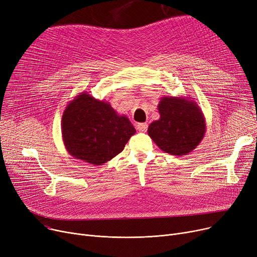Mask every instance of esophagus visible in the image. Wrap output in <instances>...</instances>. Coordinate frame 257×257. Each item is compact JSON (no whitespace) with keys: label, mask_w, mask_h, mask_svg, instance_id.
<instances>
[{"label":"esophagus","mask_w":257,"mask_h":257,"mask_svg":"<svg viewBox=\"0 0 257 257\" xmlns=\"http://www.w3.org/2000/svg\"><path fill=\"white\" fill-rule=\"evenodd\" d=\"M137 128L140 132H146L147 129H148V124L147 123H140V124H138Z\"/></svg>","instance_id":"obj_1"}]
</instances>
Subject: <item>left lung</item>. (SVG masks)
<instances>
[{"label":"left lung","mask_w":257,"mask_h":257,"mask_svg":"<svg viewBox=\"0 0 257 257\" xmlns=\"http://www.w3.org/2000/svg\"><path fill=\"white\" fill-rule=\"evenodd\" d=\"M159 119L152 121L148 136L166 153H191L205 136L206 123L199 105L185 97H163L158 104Z\"/></svg>","instance_id":"left-lung-1"}]
</instances>
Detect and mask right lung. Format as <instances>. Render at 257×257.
Here are the masks:
<instances>
[{"instance_id":"add662e5","label":"right lung","mask_w":257,"mask_h":257,"mask_svg":"<svg viewBox=\"0 0 257 257\" xmlns=\"http://www.w3.org/2000/svg\"><path fill=\"white\" fill-rule=\"evenodd\" d=\"M62 140L74 158L101 166L124 150L137 130L111 105L80 92L67 103L61 119Z\"/></svg>"}]
</instances>
